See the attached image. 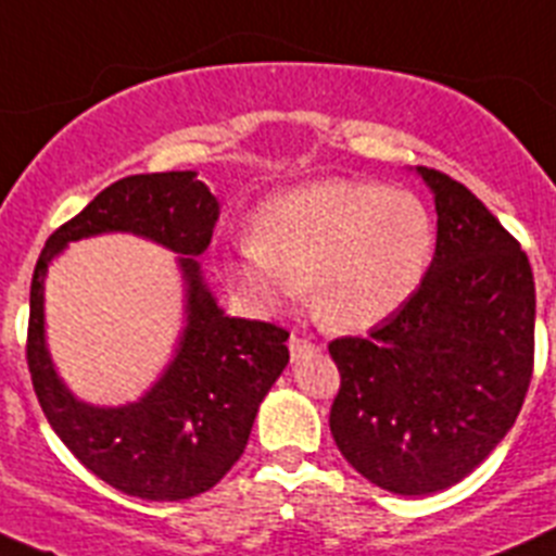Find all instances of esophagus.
I'll use <instances>...</instances> for the list:
<instances>
[{
  "label": "esophagus",
  "instance_id": "34e87169",
  "mask_svg": "<svg viewBox=\"0 0 556 556\" xmlns=\"http://www.w3.org/2000/svg\"><path fill=\"white\" fill-rule=\"evenodd\" d=\"M288 349H290V357L299 359V357H307V354L318 352V343H313V340L302 338V334H290Z\"/></svg>",
  "mask_w": 556,
  "mask_h": 556
}]
</instances>
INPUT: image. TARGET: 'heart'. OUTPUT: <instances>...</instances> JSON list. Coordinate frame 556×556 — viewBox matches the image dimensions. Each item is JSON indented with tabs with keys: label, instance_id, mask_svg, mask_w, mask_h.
Instances as JSON below:
<instances>
[{
	"label": "heart",
	"instance_id": "1",
	"mask_svg": "<svg viewBox=\"0 0 556 556\" xmlns=\"http://www.w3.org/2000/svg\"><path fill=\"white\" fill-rule=\"evenodd\" d=\"M432 249V216L415 193L321 179L260 207L229 277L263 309L296 302L309 282L329 327L371 329L415 296Z\"/></svg>",
	"mask_w": 556,
	"mask_h": 556
}]
</instances>
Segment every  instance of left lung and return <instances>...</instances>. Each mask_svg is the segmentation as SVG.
<instances>
[{
  "mask_svg": "<svg viewBox=\"0 0 556 556\" xmlns=\"http://www.w3.org/2000/svg\"><path fill=\"white\" fill-rule=\"evenodd\" d=\"M438 210L421 288L368 338L329 343V429L354 471L399 496L465 479L513 429L534 363V277L521 243L465 185L418 166Z\"/></svg>",
  "mask_w": 556,
  "mask_h": 556,
  "instance_id": "left-lung-1",
  "label": "left lung"
}]
</instances>
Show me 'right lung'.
<instances>
[{
  "label": "right lung",
  "instance_id": "1",
  "mask_svg": "<svg viewBox=\"0 0 556 556\" xmlns=\"http://www.w3.org/2000/svg\"><path fill=\"white\" fill-rule=\"evenodd\" d=\"M218 199L197 172L135 174L104 188L49 235L29 288L27 365L35 396L68 452L110 488L147 502H179L210 490L238 463L254 415L288 365V332L229 318L204 285L199 254L210 247ZM104 231L141 233L180 254L186 327L167 371L138 403H79L56 377L42 329V282L72 240Z\"/></svg>",
  "mask_w": 556,
  "mask_h": 556
}]
</instances>
